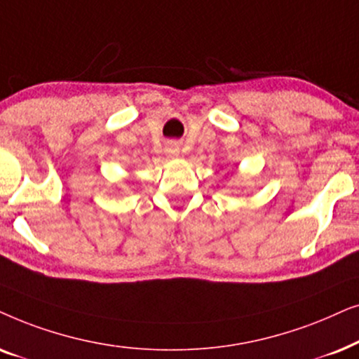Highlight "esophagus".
<instances>
[{"label":"esophagus","instance_id":"1","mask_svg":"<svg viewBox=\"0 0 359 359\" xmlns=\"http://www.w3.org/2000/svg\"><path fill=\"white\" fill-rule=\"evenodd\" d=\"M167 152H169L170 156H175L177 152H179V147H177L175 144H169V147H167Z\"/></svg>","mask_w":359,"mask_h":359}]
</instances>
